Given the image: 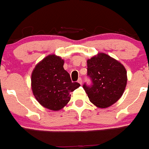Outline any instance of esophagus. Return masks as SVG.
Returning <instances> with one entry per match:
<instances>
[{
    "mask_svg": "<svg viewBox=\"0 0 149 149\" xmlns=\"http://www.w3.org/2000/svg\"><path fill=\"white\" fill-rule=\"evenodd\" d=\"M78 83H79L81 84V85L82 84V79H81V78H79V80H78Z\"/></svg>",
    "mask_w": 149,
    "mask_h": 149,
    "instance_id": "obj_1",
    "label": "esophagus"
}]
</instances>
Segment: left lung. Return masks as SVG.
Returning a JSON list of instances; mask_svg holds the SVG:
<instances>
[{"label":"left lung","instance_id":"1","mask_svg":"<svg viewBox=\"0 0 149 149\" xmlns=\"http://www.w3.org/2000/svg\"><path fill=\"white\" fill-rule=\"evenodd\" d=\"M87 76L91 84H84L83 88L91 102L99 108H107L116 102L127 85L124 65L102 52L87 61Z\"/></svg>","mask_w":149,"mask_h":149}]
</instances>
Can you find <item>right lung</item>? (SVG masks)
Wrapping results in <instances>:
<instances>
[{"mask_svg":"<svg viewBox=\"0 0 149 149\" xmlns=\"http://www.w3.org/2000/svg\"><path fill=\"white\" fill-rule=\"evenodd\" d=\"M63 65L61 57L49 55L37 64L31 73L34 97L42 106L53 111L63 108L70 101V93L80 86L71 81Z\"/></svg>","mask_w":149,"mask_h":149,"instance_id":"1","label":"right lung"}]
</instances>
